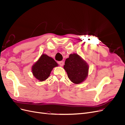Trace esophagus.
Masks as SVG:
<instances>
[{
	"label": "esophagus",
	"instance_id": "esophagus-1",
	"mask_svg": "<svg viewBox=\"0 0 125 125\" xmlns=\"http://www.w3.org/2000/svg\"><path fill=\"white\" fill-rule=\"evenodd\" d=\"M59 65H60V66L62 67V66H63V65H64V62H63V61L59 62Z\"/></svg>",
	"mask_w": 125,
	"mask_h": 125
}]
</instances>
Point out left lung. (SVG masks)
I'll return each instance as SVG.
<instances>
[{
  "label": "left lung",
  "instance_id": "8db88e82",
  "mask_svg": "<svg viewBox=\"0 0 125 125\" xmlns=\"http://www.w3.org/2000/svg\"><path fill=\"white\" fill-rule=\"evenodd\" d=\"M63 68L70 80L79 84L85 80L88 76L89 67L81 57L76 53L71 54L66 59Z\"/></svg>",
  "mask_w": 125,
  "mask_h": 125
}]
</instances>
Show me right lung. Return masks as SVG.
I'll list each match as a JSON object with an SVG mask.
<instances>
[{"label": "right lung", "instance_id": "obj_1", "mask_svg": "<svg viewBox=\"0 0 125 125\" xmlns=\"http://www.w3.org/2000/svg\"><path fill=\"white\" fill-rule=\"evenodd\" d=\"M58 66V63L53 58L43 54L32 66V73L37 80L44 81L50 77L54 68Z\"/></svg>", "mask_w": 125, "mask_h": 125}]
</instances>
